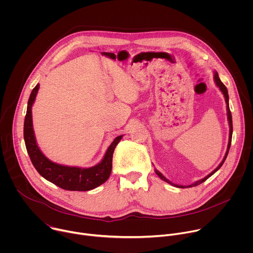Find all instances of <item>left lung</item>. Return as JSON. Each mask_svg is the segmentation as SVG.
<instances>
[{
    "label": "left lung",
    "mask_w": 253,
    "mask_h": 253,
    "mask_svg": "<svg viewBox=\"0 0 253 253\" xmlns=\"http://www.w3.org/2000/svg\"><path fill=\"white\" fill-rule=\"evenodd\" d=\"M214 82H215V84H216V86H217L218 88H219V90L222 92V94H223V96H224V98H225V102H226V110H227V120H228V123H229V140H228V145H227V150H226V153H225V155H224V158H223V160L221 161V163L216 167L210 174H208L207 176H205L203 179H200V180H198V181H196V182H194L193 184H191V185H188V187H193V186H197V185H199V184H201L202 182H204L205 180H207L210 176H212L216 171H217L221 166H222V164L224 163V161H225V159H226V157H227V154H228V151H229V148H230V144H231V138H232V116H231V112H230V109H229V103H228V101H229V97H228V91H227V88L225 87V85L221 82V80L219 79V76H218V73L216 71H214ZM155 173L162 179V180H164L165 182H167V183H169V184H171V185H173V186H175V187H178V188H185L183 185H177V184H173L170 180H168L167 178H165L158 170H156L155 169Z\"/></svg>",
    "instance_id": "8db88e82"
}]
</instances>
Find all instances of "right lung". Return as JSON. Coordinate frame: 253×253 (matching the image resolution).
I'll return each mask as SVG.
<instances>
[{
	"instance_id": "right-lung-1",
	"label": "right lung",
	"mask_w": 253,
	"mask_h": 253,
	"mask_svg": "<svg viewBox=\"0 0 253 253\" xmlns=\"http://www.w3.org/2000/svg\"><path fill=\"white\" fill-rule=\"evenodd\" d=\"M39 87V84L36 85L30 95L27 114L24 122L25 144L34 167L48 181L65 190L88 191L100 186L107 181V179L109 178L111 174L114 149L122 139L123 135H120L114 139L111 145L108 147L103 159L95 166L82 168L76 166H66L51 161L38 147L33 129L32 106L35 102L36 96H37Z\"/></svg>"
}]
</instances>
